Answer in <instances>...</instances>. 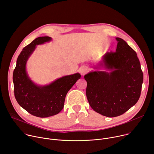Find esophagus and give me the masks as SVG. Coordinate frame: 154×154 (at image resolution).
<instances>
[{
	"instance_id": "esophagus-1",
	"label": "esophagus",
	"mask_w": 154,
	"mask_h": 154,
	"mask_svg": "<svg viewBox=\"0 0 154 154\" xmlns=\"http://www.w3.org/2000/svg\"><path fill=\"white\" fill-rule=\"evenodd\" d=\"M88 71V68L87 66H82L79 69V72L82 75H85Z\"/></svg>"
}]
</instances>
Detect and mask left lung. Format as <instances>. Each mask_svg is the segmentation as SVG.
I'll return each mask as SVG.
<instances>
[{"label":"left lung","mask_w":154,"mask_h":154,"mask_svg":"<svg viewBox=\"0 0 154 154\" xmlns=\"http://www.w3.org/2000/svg\"><path fill=\"white\" fill-rule=\"evenodd\" d=\"M116 39V52H107L94 66L96 71L84 76L89 104L96 112L108 117L119 116L135 105L143 83L136 53L122 38Z\"/></svg>","instance_id":"8db88e82"}]
</instances>
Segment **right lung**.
Instances as JSON below:
<instances>
[{"mask_svg":"<svg viewBox=\"0 0 154 154\" xmlns=\"http://www.w3.org/2000/svg\"><path fill=\"white\" fill-rule=\"evenodd\" d=\"M51 40L50 37H39L25 47L18 56L13 74L14 93L18 103L38 117H48L61 112L67 92L81 77L79 73L65 75L45 85H37L31 79L26 71L27 60L37 45Z\"/></svg>","mask_w":154,"mask_h":154,"instance_id":"right-lung-1","label":"right lung"}]
</instances>
